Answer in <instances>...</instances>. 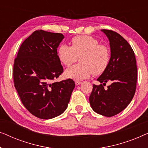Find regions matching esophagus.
I'll use <instances>...</instances> for the list:
<instances>
[{
	"instance_id": "obj_1",
	"label": "esophagus",
	"mask_w": 148,
	"mask_h": 148,
	"mask_svg": "<svg viewBox=\"0 0 148 148\" xmlns=\"http://www.w3.org/2000/svg\"><path fill=\"white\" fill-rule=\"evenodd\" d=\"M82 83L81 82H78V81H76L75 82V85L76 86H79V85H80V84H82Z\"/></svg>"
}]
</instances>
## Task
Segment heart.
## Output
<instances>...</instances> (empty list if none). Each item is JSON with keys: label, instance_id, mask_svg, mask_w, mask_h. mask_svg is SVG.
Returning a JSON list of instances; mask_svg holds the SVG:
<instances>
[{"label": "heart", "instance_id": "b5f03b06", "mask_svg": "<svg viewBox=\"0 0 148 148\" xmlns=\"http://www.w3.org/2000/svg\"><path fill=\"white\" fill-rule=\"evenodd\" d=\"M99 44L92 36H79L73 38L71 46L60 45L57 55L64 65H71L80 56V63L67 69L64 76L80 81L89 78L92 73L98 75L104 73L110 62V52L107 46Z\"/></svg>", "mask_w": 148, "mask_h": 148}]
</instances>
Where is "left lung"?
<instances>
[{
    "label": "left lung",
    "mask_w": 148,
    "mask_h": 148,
    "mask_svg": "<svg viewBox=\"0 0 148 148\" xmlns=\"http://www.w3.org/2000/svg\"><path fill=\"white\" fill-rule=\"evenodd\" d=\"M110 42V60L108 67L97 79L90 98V106L96 113L113 116L123 111L134 96L137 69L134 52L120 34L112 30H101ZM111 83L105 90L106 83Z\"/></svg>",
    "instance_id": "left-lung-1"
}]
</instances>
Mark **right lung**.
Returning a JSON list of instances; mask_svg holds the SVG:
<instances>
[{"mask_svg":"<svg viewBox=\"0 0 148 148\" xmlns=\"http://www.w3.org/2000/svg\"><path fill=\"white\" fill-rule=\"evenodd\" d=\"M64 38L36 30L22 43L14 62L15 88L24 106L39 119L62 114L75 86L71 79L54 82L63 72L57 48Z\"/></svg>","mask_w":148,"mask_h":148,"instance_id":"add662e5","label":"right lung"}]
</instances>
